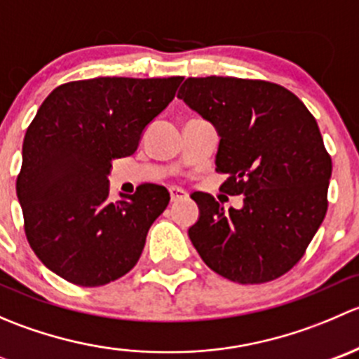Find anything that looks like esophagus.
Wrapping results in <instances>:
<instances>
[{
  "label": "esophagus",
  "mask_w": 359,
  "mask_h": 359,
  "mask_svg": "<svg viewBox=\"0 0 359 359\" xmlns=\"http://www.w3.org/2000/svg\"><path fill=\"white\" fill-rule=\"evenodd\" d=\"M170 200L172 201H180L187 196L186 191H182L180 187H170Z\"/></svg>",
  "instance_id": "obj_1"
}]
</instances>
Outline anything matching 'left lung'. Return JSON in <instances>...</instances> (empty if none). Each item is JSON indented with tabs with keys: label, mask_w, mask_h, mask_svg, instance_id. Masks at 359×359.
Masks as SVG:
<instances>
[{
	"label": "left lung",
	"mask_w": 359,
	"mask_h": 359,
	"mask_svg": "<svg viewBox=\"0 0 359 359\" xmlns=\"http://www.w3.org/2000/svg\"><path fill=\"white\" fill-rule=\"evenodd\" d=\"M179 99L219 132L220 189L243 196L240 210H224L212 194H191L200 206L189 227L194 248L236 283L283 276L327 215L332 158L316 119L290 90L262 79L187 78Z\"/></svg>",
	"instance_id": "obj_1"
}]
</instances>
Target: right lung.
I'll return each instance as SVG.
<instances>
[{"instance_id": "1", "label": "right lung", "mask_w": 359, "mask_h": 359, "mask_svg": "<svg viewBox=\"0 0 359 359\" xmlns=\"http://www.w3.org/2000/svg\"><path fill=\"white\" fill-rule=\"evenodd\" d=\"M184 78H93L64 83L45 99L22 146L17 198L38 259L69 283L102 287L140 259L168 191L142 184L109 200L111 163L132 156L146 126Z\"/></svg>"}]
</instances>
